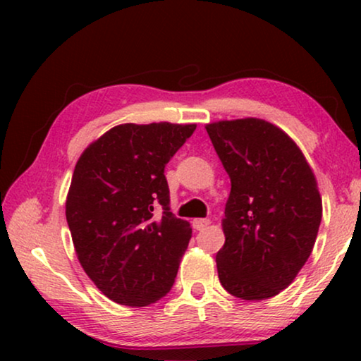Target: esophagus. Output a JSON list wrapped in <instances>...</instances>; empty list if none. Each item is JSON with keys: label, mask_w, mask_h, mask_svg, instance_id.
Instances as JSON below:
<instances>
[{"label": "esophagus", "mask_w": 361, "mask_h": 361, "mask_svg": "<svg viewBox=\"0 0 361 361\" xmlns=\"http://www.w3.org/2000/svg\"><path fill=\"white\" fill-rule=\"evenodd\" d=\"M209 225H210L209 219H195L194 221H192V226H194L195 230H204Z\"/></svg>", "instance_id": "obj_1"}]
</instances>
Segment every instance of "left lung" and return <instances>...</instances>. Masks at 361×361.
<instances>
[{
    "mask_svg": "<svg viewBox=\"0 0 361 361\" xmlns=\"http://www.w3.org/2000/svg\"><path fill=\"white\" fill-rule=\"evenodd\" d=\"M231 189L216 253L220 283L235 298L263 300L295 279L312 253L322 197L312 167L288 133L261 118L205 125Z\"/></svg>",
    "mask_w": 361,
    "mask_h": 361,
    "instance_id": "8db88e82",
    "label": "left lung"
}]
</instances>
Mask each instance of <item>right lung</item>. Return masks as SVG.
<instances>
[{
    "label": "right lung",
    "instance_id": "right-lung-1",
    "mask_svg": "<svg viewBox=\"0 0 361 361\" xmlns=\"http://www.w3.org/2000/svg\"><path fill=\"white\" fill-rule=\"evenodd\" d=\"M195 126L125 123L78 157L66 200L73 248L88 278L118 304L145 307L174 284L192 228L169 212L164 167Z\"/></svg>",
    "mask_w": 361,
    "mask_h": 361
}]
</instances>
